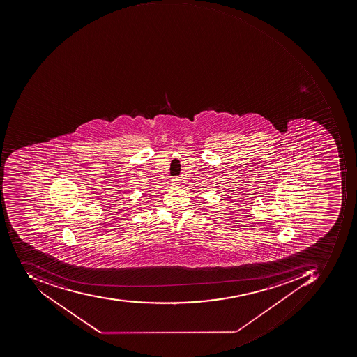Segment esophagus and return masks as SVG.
<instances>
[{
    "instance_id": "obj_1",
    "label": "esophagus",
    "mask_w": 357,
    "mask_h": 357,
    "mask_svg": "<svg viewBox=\"0 0 357 357\" xmlns=\"http://www.w3.org/2000/svg\"><path fill=\"white\" fill-rule=\"evenodd\" d=\"M173 184L175 185V186H177V185H180V182H178V181H173Z\"/></svg>"
}]
</instances>
